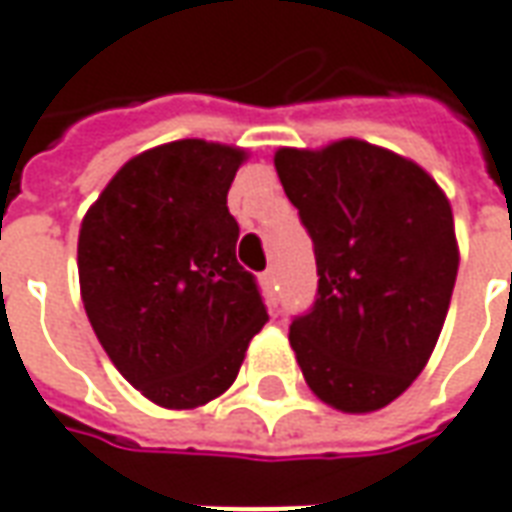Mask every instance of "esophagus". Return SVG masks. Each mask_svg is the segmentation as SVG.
I'll return each instance as SVG.
<instances>
[{
	"label": "esophagus",
	"mask_w": 512,
	"mask_h": 512,
	"mask_svg": "<svg viewBox=\"0 0 512 512\" xmlns=\"http://www.w3.org/2000/svg\"><path fill=\"white\" fill-rule=\"evenodd\" d=\"M263 282H266V288H274V285H277V271H274V268L263 271Z\"/></svg>",
	"instance_id": "1"
}]
</instances>
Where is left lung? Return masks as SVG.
<instances>
[{
	"instance_id": "8db88e82",
	"label": "left lung",
	"mask_w": 512,
	"mask_h": 512,
	"mask_svg": "<svg viewBox=\"0 0 512 512\" xmlns=\"http://www.w3.org/2000/svg\"><path fill=\"white\" fill-rule=\"evenodd\" d=\"M274 166L316 252V302L288 335L305 382L341 413L391 405L427 366L452 302V205L418 163L357 138L282 146Z\"/></svg>"
}]
</instances>
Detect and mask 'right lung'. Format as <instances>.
Returning a JSON list of instances; mask_svg holds the SVG:
<instances>
[{
    "label": "right lung",
    "mask_w": 512,
    "mask_h": 512,
    "mask_svg": "<svg viewBox=\"0 0 512 512\" xmlns=\"http://www.w3.org/2000/svg\"><path fill=\"white\" fill-rule=\"evenodd\" d=\"M244 149L185 138L127 160L88 207L77 241L88 321L149 402L207 405L230 388L268 321L238 257L227 191Z\"/></svg>",
    "instance_id": "1"
}]
</instances>
